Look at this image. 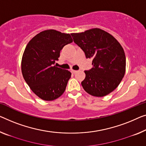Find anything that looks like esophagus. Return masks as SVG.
<instances>
[{"instance_id": "obj_1", "label": "esophagus", "mask_w": 146, "mask_h": 146, "mask_svg": "<svg viewBox=\"0 0 146 146\" xmlns=\"http://www.w3.org/2000/svg\"><path fill=\"white\" fill-rule=\"evenodd\" d=\"M77 71H76V70H71V73H77Z\"/></svg>"}]
</instances>
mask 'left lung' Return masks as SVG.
Returning <instances> with one entry per match:
<instances>
[{"mask_svg": "<svg viewBox=\"0 0 146 146\" xmlns=\"http://www.w3.org/2000/svg\"><path fill=\"white\" fill-rule=\"evenodd\" d=\"M71 35L86 58L93 59L92 68L84 71L86 77L81 82L84 90L96 97L113 92L125 73V54L120 43L111 35L98 28Z\"/></svg>", "mask_w": 146, "mask_h": 146, "instance_id": "obj_1", "label": "left lung"}]
</instances>
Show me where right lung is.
Returning a JSON list of instances; mask_svg holds the SVG:
<instances>
[{"label": "right lung", "mask_w": 146, "mask_h": 146, "mask_svg": "<svg viewBox=\"0 0 146 146\" xmlns=\"http://www.w3.org/2000/svg\"><path fill=\"white\" fill-rule=\"evenodd\" d=\"M72 42L69 34L50 29L37 34L26 46L21 60L23 77L43 100L57 99L66 90L71 73L54 64L63 47Z\"/></svg>", "instance_id": "right-lung-1"}]
</instances>
